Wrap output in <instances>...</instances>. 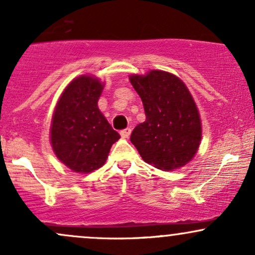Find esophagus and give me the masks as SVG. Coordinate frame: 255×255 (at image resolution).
Wrapping results in <instances>:
<instances>
[{
  "mask_svg": "<svg viewBox=\"0 0 255 255\" xmlns=\"http://www.w3.org/2000/svg\"><path fill=\"white\" fill-rule=\"evenodd\" d=\"M130 128H126V129H122L120 131V134H121V136L124 137V139H127V137H129L130 135Z\"/></svg>",
  "mask_w": 255,
  "mask_h": 255,
  "instance_id": "34e87169",
  "label": "esophagus"
}]
</instances>
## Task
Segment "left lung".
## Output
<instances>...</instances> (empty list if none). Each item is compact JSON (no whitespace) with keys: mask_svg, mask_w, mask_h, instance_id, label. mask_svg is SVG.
<instances>
[{"mask_svg":"<svg viewBox=\"0 0 255 255\" xmlns=\"http://www.w3.org/2000/svg\"><path fill=\"white\" fill-rule=\"evenodd\" d=\"M144 104L146 120L130 141L148 164L164 171L186 165L201 141V121L194 99L180 78L163 71L130 75Z\"/></svg>","mask_w":255,"mask_h":255,"instance_id":"8db88e82","label":"left lung"}]
</instances>
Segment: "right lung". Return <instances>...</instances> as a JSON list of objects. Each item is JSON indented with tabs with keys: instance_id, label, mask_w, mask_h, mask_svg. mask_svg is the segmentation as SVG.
Instances as JSON below:
<instances>
[{
	"instance_id": "1",
	"label": "right lung",
	"mask_w": 255,
	"mask_h": 255,
	"mask_svg": "<svg viewBox=\"0 0 255 255\" xmlns=\"http://www.w3.org/2000/svg\"><path fill=\"white\" fill-rule=\"evenodd\" d=\"M103 87L98 79L89 75L74 79L64 89L52 115V150L75 172L87 174L101 168L120 139L98 109Z\"/></svg>"
}]
</instances>
